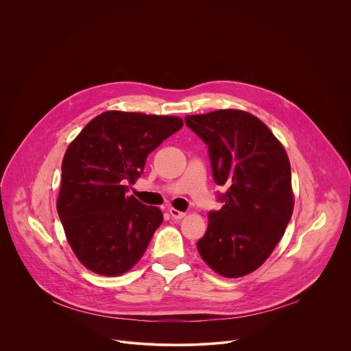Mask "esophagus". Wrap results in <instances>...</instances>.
Masks as SVG:
<instances>
[{
    "instance_id": "1",
    "label": "esophagus",
    "mask_w": 351,
    "mask_h": 351,
    "mask_svg": "<svg viewBox=\"0 0 351 351\" xmlns=\"http://www.w3.org/2000/svg\"><path fill=\"white\" fill-rule=\"evenodd\" d=\"M169 214H171V217L173 218V219H182V218H184V213H182V211H178L176 208H169Z\"/></svg>"
}]
</instances>
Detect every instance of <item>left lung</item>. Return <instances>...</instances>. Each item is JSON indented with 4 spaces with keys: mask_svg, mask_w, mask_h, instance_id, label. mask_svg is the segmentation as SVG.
<instances>
[{
    "mask_svg": "<svg viewBox=\"0 0 351 351\" xmlns=\"http://www.w3.org/2000/svg\"><path fill=\"white\" fill-rule=\"evenodd\" d=\"M186 125L208 145L213 176L228 191L223 207L208 214L197 250L225 278L258 269L282 239L294 195L282 143L257 117L240 110L187 115Z\"/></svg>",
    "mask_w": 351,
    "mask_h": 351,
    "instance_id": "8db88e82",
    "label": "left lung"
}]
</instances>
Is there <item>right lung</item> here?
<instances>
[{"label": "right lung", "instance_id": "obj_1", "mask_svg": "<svg viewBox=\"0 0 351 351\" xmlns=\"http://www.w3.org/2000/svg\"><path fill=\"white\" fill-rule=\"evenodd\" d=\"M183 126L179 117L107 111L68 145L57 211L76 258L94 274L119 276L143 257L164 217L128 186L147 156Z\"/></svg>", "mask_w": 351, "mask_h": 351}]
</instances>
